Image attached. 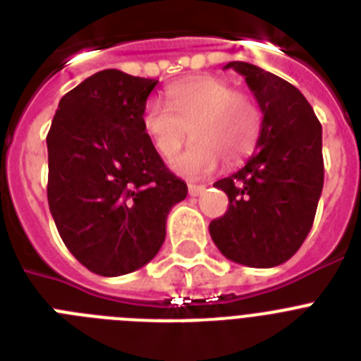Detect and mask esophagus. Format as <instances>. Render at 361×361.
<instances>
[{"label": "esophagus", "instance_id": "1", "mask_svg": "<svg viewBox=\"0 0 361 361\" xmlns=\"http://www.w3.org/2000/svg\"><path fill=\"white\" fill-rule=\"evenodd\" d=\"M206 191V186H199V184H190L188 186V193H190V197H199L200 193H204Z\"/></svg>", "mask_w": 361, "mask_h": 361}]
</instances>
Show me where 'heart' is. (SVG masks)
Masks as SVG:
<instances>
[{
	"label": "heart",
	"instance_id": "b5f03b06",
	"mask_svg": "<svg viewBox=\"0 0 361 361\" xmlns=\"http://www.w3.org/2000/svg\"><path fill=\"white\" fill-rule=\"evenodd\" d=\"M168 106L149 99L141 114V124L153 148L170 159L183 146L188 130L193 141L171 166L190 178L206 177L219 168L242 161L253 149L262 111L251 95L237 92L216 75H197L173 82L166 90Z\"/></svg>",
	"mask_w": 361,
	"mask_h": 361
}]
</instances>
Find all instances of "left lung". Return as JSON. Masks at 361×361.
<instances>
[{"mask_svg": "<svg viewBox=\"0 0 361 361\" xmlns=\"http://www.w3.org/2000/svg\"><path fill=\"white\" fill-rule=\"evenodd\" d=\"M262 111L257 148L237 173L213 186L228 195V212L209 235L226 258L275 267L300 250L311 231L324 188L322 124L302 92L275 73L231 61Z\"/></svg>", "mask_w": 361, "mask_h": 361, "instance_id": "8db88e82", "label": "left lung"}]
</instances>
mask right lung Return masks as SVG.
Instances as JSON below:
<instances>
[{
    "label": "right lung",
    "mask_w": 361,
    "mask_h": 361,
    "mask_svg": "<svg viewBox=\"0 0 361 361\" xmlns=\"http://www.w3.org/2000/svg\"><path fill=\"white\" fill-rule=\"evenodd\" d=\"M157 82L101 70L63 95L47 135L50 213L70 253L95 275L148 264L168 213L188 195L142 130Z\"/></svg>",
    "instance_id": "obj_1"
}]
</instances>
